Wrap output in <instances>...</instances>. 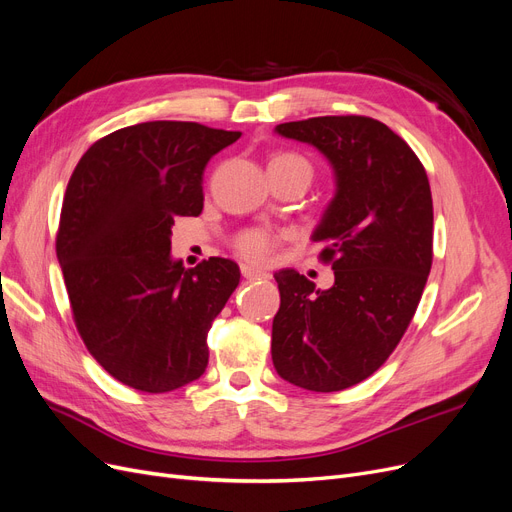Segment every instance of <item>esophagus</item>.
<instances>
[{"instance_id": "1", "label": "esophagus", "mask_w": 512, "mask_h": 512, "mask_svg": "<svg viewBox=\"0 0 512 512\" xmlns=\"http://www.w3.org/2000/svg\"><path fill=\"white\" fill-rule=\"evenodd\" d=\"M242 276L247 280H268L270 274L263 272V270H255L251 265H242Z\"/></svg>"}]
</instances>
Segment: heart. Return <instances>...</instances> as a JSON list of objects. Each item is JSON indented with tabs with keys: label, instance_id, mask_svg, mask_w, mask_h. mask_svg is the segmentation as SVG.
Returning a JSON list of instances; mask_svg holds the SVG:
<instances>
[{
	"label": "heart",
	"instance_id": "obj_1",
	"mask_svg": "<svg viewBox=\"0 0 512 512\" xmlns=\"http://www.w3.org/2000/svg\"><path fill=\"white\" fill-rule=\"evenodd\" d=\"M301 161L305 163L301 157H295V154H276L272 157L270 165H284V163H295ZM278 244V236L272 232L265 230H249L238 236L236 240V251L253 263H268L274 255V249Z\"/></svg>",
	"mask_w": 512,
	"mask_h": 512
}]
</instances>
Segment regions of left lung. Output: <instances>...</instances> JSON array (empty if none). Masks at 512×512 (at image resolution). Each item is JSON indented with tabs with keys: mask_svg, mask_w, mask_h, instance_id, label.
Here are the masks:
<instances>
[{
	"mask_svg": "<svg viewBox=\"0 0 512 512\" xmlns=\"http://www.w3.org/2000/svg\"><path fill=\"white\" fill-rule=\"evenodd\" d=\"M276 133L318 148L337 188L311 236L324 242L335 284L320 291L295 270L274 274V368L301 389L343 391L385 364L414 318L433 261L429 177L412 148L370 117H314Z\"/></svg>",
	"mask_w": 512,
	"mask_h": 512,
	"instance_id": "obj_1",
	"label": "left lung"
}]
</instances>
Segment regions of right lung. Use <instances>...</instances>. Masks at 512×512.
Instances as JSON below:
<instances>
[{"label":"right lung","mask_w":512,"mask_h":512,"mask_svg":"<svg viewBox=\"0 0 512 512\" xmlns=\"http://www.w3.org/2000/svg\"><path fill=\"white\" fill-rule=\"evenodd\" d=\"M240 131L148 121L108 133L64 192L56 255L79 335L123 385L165 393L207 368V332L240 282L238 265L171 257L175 217L203 211V173Z\"/></svg>","instance_id":"right-lung-1"}]
</instances>
